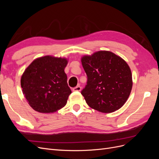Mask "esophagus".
Instances as JSON below:
<instances>
[{"label":"esophagus","instance_id":"1","mask_svg":"<svg viewBox=\"0 0 159 159\" xmlns=\"http://www.w3.org/2000/svg\"><path fill=\"white\" fill-rule=\"evenodd\" d=\"M81 89V88L80 87V85L76 86V87H75V88H74L73 89H72V90H73L74 91H80Z\"/></svg>","mask_w":159,"mask_h":159}]
</instances>
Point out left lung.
<instances>
[{
  "label": "left lung",
  "mask_w": 159,
  "mask_h": 159,
  "mask_svg": "<svg viewBox=\"0 0 159 159\" xmlns=\"http://www.w3.org/2000/svg\"><path fill=\"white\" fill-rule=\"evenodd\" d=\"M81 64L88 81L81 93L89 106L102 113L121 108L133 86L131 71L126 61L113 52L99 51L84 56Z\"/></svg>",
  "instance_id": "obj_1"
}]
</instances>
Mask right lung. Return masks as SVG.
<instances>
[{"instance_id": "obj_1", "label": "right lung", "mask_w": 159, "mask_h": 159, "mask_svg": "<svg viewBox=\"0 0 159 159\" xmlns=\"http://www.w3.org/2000/svg\"><path fill=\"white\" fill-rule=\"evenodd\" d=\"M68 60L46 56L34 60L22 75V92L30 107L53 113L64 107L71 91L64 69Z\"/></svg>"}]
</instances>
